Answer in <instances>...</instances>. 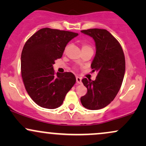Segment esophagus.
I'll return each mask as SVG.
<instances>
[{
  "label": "esophagus",
  "instance_id": "1",
  "mask_svg": "<svg viewBox=\"0 0 146 146\" xmlns=\"http://www.w3.org/2000/svg\"><path fill=\"white\" fill-rule=\"evenodd\" d=\"M76 82L77 84H82V78L80 77H76Z\"/></svg>",
  "mask_w": 146,
  "mask_h": 146
}]
</instances>
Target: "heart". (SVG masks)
Returning a JSON list of instances; mask_svg holds the SVG:
<instances>
[{"label": "heart", "mask_w": 146, "mask_h": 146, "mask_svg": "<svg viewBox=\"0 0 146 146\" xmlns=\"http://www.w3.org/2000/svg\"><path fill=\"white\" fill-rule=\"evenodd\" d=\"M84 48H91V47L89 46V45L86 44H82V49Z\"/></svg>", "instance_id": "b5f03b06"}]
</instances>
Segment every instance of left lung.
Returning <instances> with one entry per match:
<instances>
[{
    "mask_svg": "<svg viewBox=\"0 0 146 146\" xmlns=\"http://www.w3.org/2000/svg\"><path fill=\"white\" fill-rule=\"evenodd\" d=\"M81 32L95 40L96 53L90 66L98 75L94 81L82 79L87 93L80 100L87 109H102L113 101L121 88L125 69L124 53L119 42L107 30L90 29Z\"/></svg>",
    "mask_w": 146,
    "mask_h": 146,
    "instance_id": "obj_1",
    "label": "left lung"
}]
</instances>
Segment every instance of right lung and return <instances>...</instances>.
<instances>
[{
  "mask_svg": "<svg viewBox=\"0 0 146 146\" xmlns=\"http://www.w3.org/2000/svg\"><path fill=\"white\" fill-rule=\"evenodd\" d=\"M78 33L50 28L38 30L26 42L21 54V75L27 92L42 108L62 104L76 82L71 72L55 73V60L61 58L66 44Z\"/></svg>",
  "mask_w": 146,
  "mask_h": 146,
  "instance_id": "right-lung-1",
  "label": "right lung"
}]
</instances>
